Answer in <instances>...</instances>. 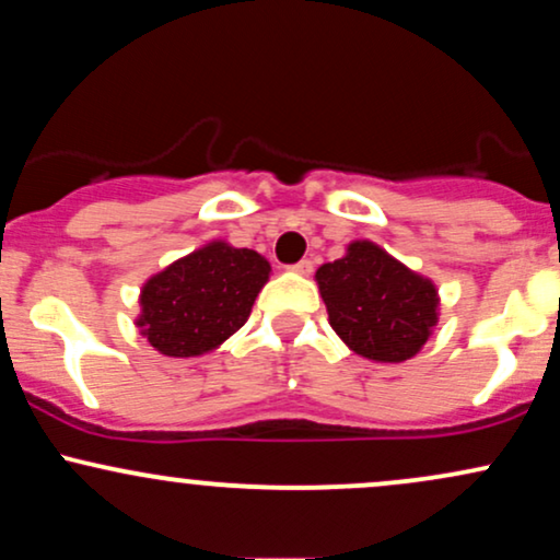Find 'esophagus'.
Returning a JSON list of instances; mask_svg holds the SVG:
<instances>
[{
  "mask_svg": "<svg viewBox=\"0 0 560 560\" xmlns=\"http://www.w3.org/2000/svg\"><path fill=\"white\" fill-rule=\"evenodd\" d=\"M289 271H294V273H300V276H307V273H313V260L302 258L300 262H294V266H289Z\"/></svg>",
  "mask_w": 560,
  "mask_h": 560,
  "instance_id": "34e87169",
  "label": "esophagus"
}]
</instances>
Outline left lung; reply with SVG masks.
Segmentation results:
<instances>
[{
	"instance_id": "8db88e82",
	"label": "left lung",
	"mask_w": 560,
	"mask_h": 560,
	"mask_svg": "<svg viewBox=\"0 0 560 560\" xmlns=\"http://www.w3.org/2000/svg\"><path fill=\"white\" fill-rule=\"evenodd\" d=\"M331 329L358 355L402 363L436 326V287L374 242H352L345 258L316 271Z\"/></svg>"
}]
</instances>
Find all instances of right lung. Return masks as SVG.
I'll use <instances>...</instances> for the list:
<instances>
[{
	"instance_id": "1",
	"label": "right lung",
	"mask_w": 560,
	"mask_h": 560,
	"mask_svg": "<svg viewBox=\"0 0 560 560\" xmlns=\"http://www.w3.org/2000/svg\"><path fill=\"white\" fill-rule=\"evenodd\" d=\"M268 273L255 249L210 242L141 287L137 326L163 355H205L242 329Z\"/></svg>"
}]
</instances>
